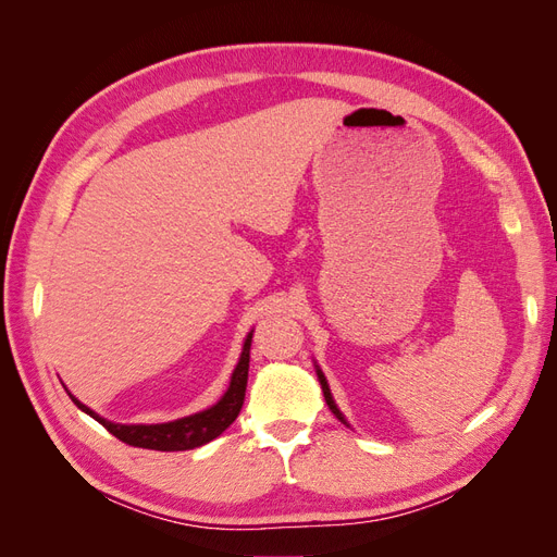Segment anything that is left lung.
Masks as SVG:
<instances>
[{
	"instance_id": "8db88e82",
	"label": "left lung",
	"mask_w": 557,
	"mask_h": 557,
	"mask_svg": "<svg viewBox=\"0 0 557 557\" xmlns=\"http://www.w3.org/2000/svg\"><path fill=\"white\" fill-rule=\"evenodd\" d=\"M315 374H318V381H320V386H322L324 400H326V405H330V409H332V414H334L341 423H344V425H350V423H348V419L344 417V411H341V409L336 407V403H334V395H332V391H330V383H326V376H324V372H322L318 362H315Z\"/></svg>"
}]
</instances>
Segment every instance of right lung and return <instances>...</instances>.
Wrapping results in <instances>:
<instances>
[{
  "label": "right lung",
  "mask_w": 557,
  "mask_h": 557,
  "mask_svg": "<svg viewBox=\"0 0 557 557\" xmlns=\"http://www.w3.org/2000/svg\"><path fill=\"white\" fill-rule=\"evenodd\" d=\"M251 336L253 330L247 334L245 344H242L239 360L233 369L231 376V386L221 395V400L216 405H211L197 414L183 417L176 421H166V423H115L108 421L101 414H96L94 409H89L84 403H79L77 397L70 393V400H73L84 414H89L96 419L103 428L115 435L117 440L126 442L132 447H143V449H157V451H185V449H195L202 447L213 437H219L227 425H231L242 405H245V391H247V379H249V350H251Z\"/></svg>",
  "instance_id": "right-lung-1"
}]
</instances>
